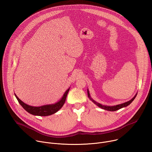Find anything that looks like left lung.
<instances>
[{
    "mask_svg": "<svg viewBox=\"0 0 152 152\" xmlns=\"http://www.w3.org/2000/svg\"><path fill=\"white\" fill-rule=\"evenodd\" d=\"M87 93H88V97L90 98V99L94 103H95L97 106H98L99 107H101L102 109H103L104 110H107V111H117L120 109H121V108L122 107H126L128 105H129L130 104H131L133 100L135 99V98L136 97L137 94H135V96L131 100H129L127 102H125V103H121V104H117V105H115V106H105V105H102V104L99 103H97L96 102V101H94L93 99H92L91 98V96H90V93H89V91L88 90H87Z\"/></svg>",
    "mask_w": 152,
    "mask_h": 152,
    "instance_id": "1",
    "label": "left lung"
}]
</instances>
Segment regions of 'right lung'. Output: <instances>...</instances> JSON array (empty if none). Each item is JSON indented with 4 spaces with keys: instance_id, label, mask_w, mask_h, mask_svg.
Segmentation results:
<instances>
[{
    "instance_id": "add662e5",
    "label": "right lung",
    "mask_w": 152,
    "mask_h": 152,
    "mask_svg": "<svg viewBox=\"0 0 152 152\" xmlns=\"http://www.w3.org/2000/svg\"><path fill=\"white\" fill-rule=\"evenodd\" d=\"M69 90H70V88L66 92H65V93L64 94L61 100H59L58 102L54 104H46V105H43L41 106H32L28 105L21 101L16 96L15 93L14 94L18 102L20 104V105L29 114L34 115H38V116H48L56 113L62 107V106L65 103V102H66V97L69 91Z\"/></svg>"
}]
</instances>
